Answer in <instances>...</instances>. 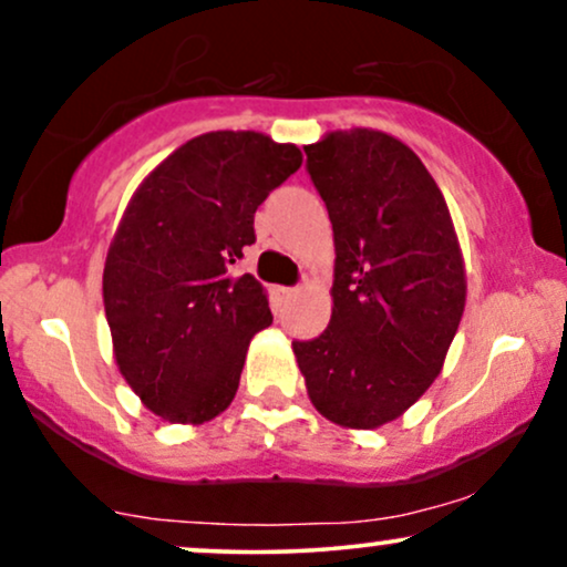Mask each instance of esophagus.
I'll return each instance as SVG.
<instances>
[{
	"label": "esophagus",
	"instance_id": "esophagus-1",
	"mask_svg": "<svg viewBox=\"0 0 567 567\" xmlns=\"http://www.w3.org/2000/svg\"><path fill=\"white\" fill-rule=\"evenodd\" d=\"M298 292V288H279V296L282 298H292Z\"/></svg>",
	"mask_w": 567,
	"mask_h": 567
}]
</instances>
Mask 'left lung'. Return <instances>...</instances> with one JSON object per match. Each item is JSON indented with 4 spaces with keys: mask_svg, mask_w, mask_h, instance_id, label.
I'll use <instances>...</instances> for the list:
<instances>
[{
    "mask_svg": "<svg viewBox=\"0 0 567 567\" xmlns=\"http://www.w3.org/2000/svg\"><path fill=\"white\" fill-rule=\"evenodd\" d=\"M333 224V315L292 341L315 408L349 429H379L437 379L466 303L445 197L424 162L381 130H336L303 146Z\"/></svg>",
    "mask_w": 567,
    "mask_h": 567,
    "instance_id": "1",
    "label": "left lung"
}]
</instances>
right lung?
<instances>
[{
    "label": "right lung",
    "mask_w": 567,
    "mask_h": 567,
    "mask_svg": "<svg viewBox=\"0 0 567 567\" xmlns=\"http://www.w3.org/2000/svg\"><path fill=\"white\" fill-rule=\"evenodd\" d=\"M301 148L252 130L186 141L130 199L103 266L114 360L171 424L231 405L250 338L271 324L266 290L234 264L258 205L301 167Z\"/></svg>",
    "instance_id": "obj_1"
}]
</instances>
